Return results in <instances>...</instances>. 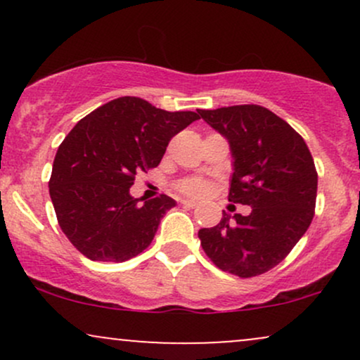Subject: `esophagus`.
Here are the masks:
<instances>
[{
    "label": "esophagus",
    "instance_id": "34e87169",
    "mask_svg": "<svg viewBox=\"0 0 360 360\" xmlns=\"http://www.w3.org/2000/svg\"><path fill=\"white\" fill-rule=\"evenodd\" d=\"M181 203H183L186 208H196V206H198L196 201H193V200H183Z\"/></svg>",
    "mask_w": 360,
    "mask_h": 360
}]
</instances>
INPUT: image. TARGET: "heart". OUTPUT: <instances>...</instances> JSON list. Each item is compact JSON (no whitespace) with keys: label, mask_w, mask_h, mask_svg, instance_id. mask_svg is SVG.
<instances>
[{"label":"heart","mask_w":360,"mask_h":360,"mask_svg":"<svg viewBox=\"0 0 360 360\" xmlns=\"http://www.w3.org/2000/svg\"><path fill=\"white\" fill-rule=\"evenodd\" d=\"M179 189L186 194H191V196H205V194L210 191V186L203 179L191 177V179L183 181V183L179 184Z\"/></svg>","instance_id":"b5f03b06"}]
</instances>
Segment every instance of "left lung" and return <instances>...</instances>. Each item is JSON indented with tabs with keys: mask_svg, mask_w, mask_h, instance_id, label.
I'll return each instance as SVG.
<instances>
[{
	"mask_svg": "<svg viewBox=\"0 0 360 360\" xmlns=\"http://www.w3.org/2000/svg\"><path fill=\"white\" fill-rule=\"evenodd\" d=\"M229 140L233 157L229 201L250 213L223 214L201 229V247L218 269L252 278L291 252L315 214L318 174L308 146L289 123L259 105L198 110Z\"/></svg>",
	"mask_w": 360,
	"mask_h": 360,
	"instance_id": "obj_1",
	"label": "left lung"
}]
</instances>
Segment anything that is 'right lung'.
Masks as SVG:
<instances>
[{"mask_svg":"<svg viewBox=\"0 0 360 360\" xmlns=\"http://www.w3.org/2000/svg\"><path fill=\"white\" fill-rule=\"evenodd\" d=\"M200 120L122 96L86 115L59 146L49 193L62 232L82 255L125 262L154 240L172 198L139 203L130 194L137 172L159 166L169 140Z\"/></svg>","mask_w":360,"mask_h":360,"instance_id":"obj_1","label":"right lung"}]
</instances>
